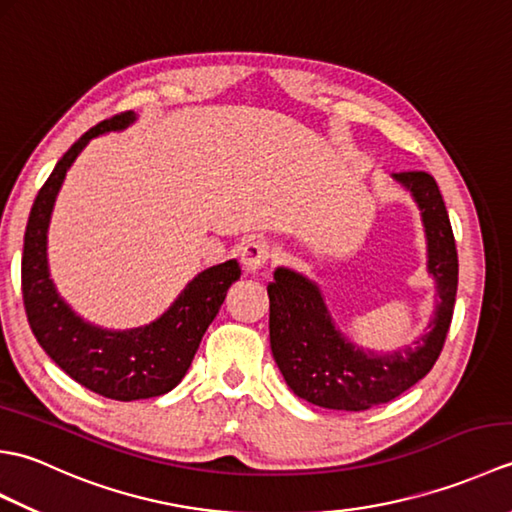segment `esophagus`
<instances>
[{
    "label": "esophagus",
    "instance_id": "1",
    "mask_svg": "<svg viewBox=\"0 0 512 512\" xmlns=\"http://www.w3.org/2000/svg\"><path fill=\"white\" fill-rule=\"evenodd\" d=\"M270 257H273V248L266 239H248L242 248V264L248 273L264 268L270 262Z\"/></svg>",
    "mask_w": 512,
    "mask_h": 512
}]
</instances>
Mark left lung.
<instances>
[{
  "mask_svg": "<svg viewBox=\"0 0 512 512\" xmlns=\"http://www.w3.org/2000/svg\"><path fill=\"white\" fill-rule=\"evenodd\" d=\"M422 209L429 242V273L438 284V306L429 332L413 347L394 354H367L336 332L319 288L292 273L275 270L268 284L270 347L288 387L303 400L325 409L365 411L405 394L431 372L447 341L458 292V248L438 182L427 171H402Z\"/></svg>",
  "mask_w": 512,
  "mask_h": 512,
  "instance_id": "1",
  "label": "left lung"
}]
</instances>
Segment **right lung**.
<instances>
[{
    "mask_svg": "<svg viewBox=\"0 0 512 512\" xmlns=\"http://www.w3.org/2000/svg\"><path fill=\"white\" fill-rule=\"evenodd\" d=\"M132 121L134 112L107 118L65 151L32 204L21 255V295L35 339L76 383L112 400L154 398L176 387L224 303L228 286L242 273L235 259L204 270L158 321L127 332L94 328L57 295L48 275L46 231L65 171L90 138Z\"/></svg>",
    "mask_w": 512,
    "mask_h": 512,
    "instance_id": "1",
    "label": "right lung"
}]
</instances>
